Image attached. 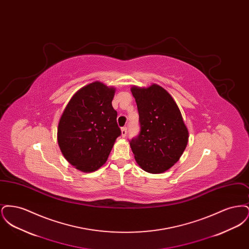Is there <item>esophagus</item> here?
<instances>
[{
  "instance_id": "1",
  "label": "esophagus",
  "mask_w": 249,
  "mask_h": 249,
  "mask_svg": "<svg viewBox=\"0 0 249 249\" xmlns=\"http://www.w3.org/2000/svg\"><path fill=\"white\" fill-rule=\"evenodd\" d=\"M127 131H128V128H127L126 126H125V127H123V128H121V134H122V136H123V137H125V136H126Z\"/></svg>"
}]
</instances>
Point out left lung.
<instances>
[{
    "instance_id": "8db88e82",
    "label": "left lung",
    "mask_w": 249,
    "mask_h": 249,
    "mask_svg": "<svg viewBox=\"0 0 249 249\" xmlns=\"http://www.w3.org/2000/svg\"><path fill=\"white\" fill-rule=\"evenodd\" d=\"M139 113V134L130 140L135 160L142 170L160 174L170 169L183 154L189 131L180 110L164 89L131 88Z\"/></svg>"
}]
</instances>
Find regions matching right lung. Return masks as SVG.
<instances>
[{
  "instance_id": "obj_1",
  "label": "right lung",
  "mask_w": 249,
  "mask_h": 249,
  "mask_svg": "<svg viewBox=\"0 0 249 249\" xmlns=\"http://www.w3.org/2000/svg\"><path fill=\"white\" fill-rule=\"evenodd\" d=\"M115 89L94 82L71 97L59 119L58 142L65 159L89 173L104 165L121 130L112 107Z\"/></svg>"
}]
</instances>
